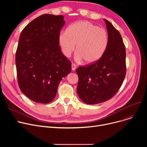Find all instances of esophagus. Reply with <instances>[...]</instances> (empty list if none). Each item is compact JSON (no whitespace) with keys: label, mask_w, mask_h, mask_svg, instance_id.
<instances>
[{"label":"esophagus","mask_w":147,"mask_h":147,"mask_svg":"<svg viewBox=\"0 0 147 147\" xmlns=\"http://www.w3.org/2000/svg\"><path fill=\"white\" fill-rule=\"evenodd\" d=\"M76 65H75L74 64H72V65H71V69H72V70H73V71H74L75 69H76Z\"/></svg>","instance_id":"1"}]
</instances>
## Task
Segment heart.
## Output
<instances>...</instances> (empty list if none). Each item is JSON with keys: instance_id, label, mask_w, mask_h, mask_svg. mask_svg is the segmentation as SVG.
Wrapping results in <instances>:
<instances>
[{"instance_id": "b5f03b06", "label": "heart", "mask_w": 147, "mask_h": 147, "mask_svg": "<svg viewBox=\"0 0 147 147\" xmlns=\"http://www.w3.org/2000/svg\"><path fill=\"white\" fill-rule=\"evenodd\" d=\"M59 43L64 55L68 57L75 49L76 59L94 64L104 55L109 43L107 30L90 22H77L59 35Z\"/></svg>"}]
</instances>
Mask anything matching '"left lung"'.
<instances>
[{
	"instance_id": "8db88e82",
	"label": "left lung",
	"mask_w": 147,
	"mask_h": 147,
	"mask_svg": "<svg viewBox=\"0 0 147 147\" xmlns=\"http://www.w3.org/2000/svg\"><path fill=\"white\" fill-rule=\"evenodd\" d=\"M106 23L109 43L103 57L96 63L76 69L79 77L77 92L87 104L108 101L120 88L126 73V48L119 31Z\"/></svg>"
}]
</instances>
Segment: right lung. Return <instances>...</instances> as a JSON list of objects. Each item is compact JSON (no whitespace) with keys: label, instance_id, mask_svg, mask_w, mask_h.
<instances>
[{"label":"right lung","instance_id":"right-lung-1","mask_svg":"<svg viewBox=\"0 0 147 147\" xmlns=\"http://www.w3.org/2000/svg\"><path fill=\"white\" fill-rule=\"evenodd\" d=\"M63 15L43 14L22 30L15 55L18 86L31 100L48 104L55 97L61 80L71 71V61L59 45Z\"/></svg>","mask_w":147,"mask_h":147}]
</instances>
